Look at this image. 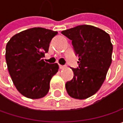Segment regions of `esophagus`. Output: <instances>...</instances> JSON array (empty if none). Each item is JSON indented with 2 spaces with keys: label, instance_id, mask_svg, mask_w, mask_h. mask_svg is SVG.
<instances>
[{
  "label": "esophagus",
  "instance_id": "34e87169",
  "mask_svg": "<svg viewBox=\"0 0 123 123\" xmlns=\"http://www.w3.org/2000/svg\"><path fill=\"white\" fill-rule=\"evenodd\" d=\"M66 68V66H62V65H59V68L64 69Z\"/></svg>",
  "mask_w": 123,
  "mask_h": 123
}]
</instances>
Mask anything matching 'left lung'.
<instances>
[{
    "mask_svg": "<svg viewBox=\"0 0 123 123\" xmlns=\"http://www.w3.org/2000/svg\"><path fill=\"white\" fill-rule=\"evenodd\" d=\"M72 40L79 67L71 68L72 80L66 83L70 97L86 99L92 97L101 87L111 63L113 46L105 31L91 25H79L62 31Z\"/></svg>",
    "mask_w": 123,
    "mask_h": 123,
    "instance_id": "8db88e82",
    "label": "left lung"
}]
</instances>
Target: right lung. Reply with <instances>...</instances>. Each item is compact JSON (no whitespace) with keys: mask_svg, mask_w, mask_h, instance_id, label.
<instances>
[{"mask_svg":"<svg viewBox=\"0 0 123 123\" xmlns=\"http://www.w3.org/2000/svg\"><path fill=\"white\" fill-rule=\"evenodd\" d=\"M57 34V31L35 27L14 35L7 42V68L18 91L26 98L37 99L49 92L50 79L59 66L45 62L42 58Z\"/></svg>","mask_w":123,"mask_h":123,"instance_id":"right-lung-1","label":"right lung"}]
</instances>
